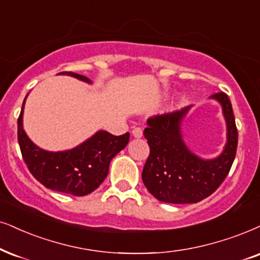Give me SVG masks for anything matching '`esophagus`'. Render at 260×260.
Segmentation results:
<instances>
[{
	"label": "esophagus",
	"instance_id": "34e87169",
	"mask_svg": "<svg viewBox=\"0 0 260 260\" xmlns=\"http://www.w3.org/2000/svg\"><path fill=\"white\" fill-rule=\"evenodd\" d=\"M132 134H133L134 138H141V137H143V129H141L140 127H136L132 131Z\"/></svg>",
	"mask_w": 260,
	"mask_h": 260
}]
</instances>
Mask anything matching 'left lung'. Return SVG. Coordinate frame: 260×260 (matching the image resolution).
Listing matches in <instances>:
<instances>
[{
	"label": "left lung",
	"mask_w": 260,
	"mask_h": 260,
	"mask_svg": "<svg viewBox=\"0 0 260 260\" xmlns=\"http://www.w3.org/2000/svg\"><path fill=\"white\" fill-rule=\"evenodd\" d=\"M211 98L221 103L228 128L224 150L215 159L199 158L182 141L180 124L189 107L147 120L144 137L150 146V154L141 179L151 194L160 202L198 203L211 196L229 174L238 149V128L226 93L218 92Z\"/></svg>",
	"instance_id": "1"
}]
</instances>
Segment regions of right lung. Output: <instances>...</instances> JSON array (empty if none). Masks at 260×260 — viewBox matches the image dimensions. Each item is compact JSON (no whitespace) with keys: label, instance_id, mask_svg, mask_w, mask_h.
Returning a JSON list of instances; mask_svg holds the SVG:
<instances>
[{"label":"right lung","instance_id":"right-lung-1","mask_svg":"<svg viewBox=\"0 0 260 260\" xmlns=\"http://www.w3.org/2000/svg\"><path fill=\"white\" fill-rule=\"evenodd\" d=\"M58 74L91 83L88 78L73 72ZM24 104L25 101L18 119V141L24 162L35 179L49 189L75 197L90 194L98 188L108 175L110 160L128 144L129 133L113 136L100 131L74 149L50 152L36 146L22 129Z\"/></svg>","mask_w":260,"mask_h":260}]
</instances>
